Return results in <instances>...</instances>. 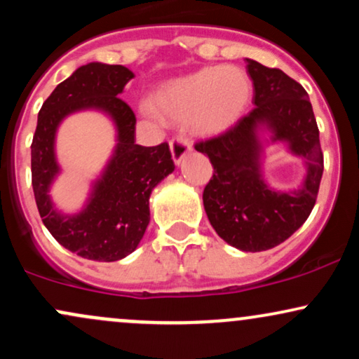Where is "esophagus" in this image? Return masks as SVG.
Instances as JSON below:
<instances>
[{
  "label": "esophagus",
  "instance_id": "34e87169",
  "mask_svg": "<svg viewBox=\"0 0 359 359\" xmlns=\"http://www.w3.org/2000/svg\"><path fill=\"white\" fill-rule=\"evenodd\" d=\"M192 150V145L191 142H189L187 138L182 137V135H179V137H174L170 140V151H172V158H174V162L179 165L180 162L184 160V156L189 154V151Z\"/></svg>",
  "mask_w": 359,
  "mask_h": 359
}]
</instances>
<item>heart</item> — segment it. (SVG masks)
<instances>
[{"instance_id": "obj_1", "label": "heart", "mask_w": 359, "mask_h": 359, "mask_svg": "<svg viewBox=\"0 0 359 359\" xmlns=\"http://www.w3.org/2000/svg\"><path fill=\"white\" fill-rule=\"evenodd\" d=\"M251 94L253 84L243 69L204 67L167 82L155 94L154 106L172 121H189L199 135H217L243 116Z\"/></svg>"}]
</instances>
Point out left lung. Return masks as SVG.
<instances>
[{
    "mask_svg": "<svg viewBox=\"0 0 359 359\" xmlns=\"http://www.w3.org/2000/svg\"><path fill=\"white\" fill-rule=\"evenodd\" d=\"M253 81L255 108L228 131L196 143L214 167L203 201L209 222L228 245L241 251H265L290 238L314 208L324 170L319 128L306 89L280 69L246 59ZM265 129L271 141L285 142L304 158L306 177L299 189L275 191L262 179Z\"/></svg>",
    "mask_w": 359,
    "mask_h": 359,
    "instance_id": "left-lung-1",
    "label": "left lung"
}]
</instances>
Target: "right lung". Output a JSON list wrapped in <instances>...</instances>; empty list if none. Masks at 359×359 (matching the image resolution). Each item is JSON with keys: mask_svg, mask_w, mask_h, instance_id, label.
<instances>
[{"mask_svg": "<svg viewBox=\"0 0 359 359\" xmlns=\"http://www.w3.org/2000/svg\"><path fill=\"white\" fill-rule=\"evenodd\" d=\"M133 77L123 65H82L43 102L32 142V185L45 228L64 248L94 262H118L137 250L150 222V194L175 168L168 143L142 147L135 142L137 118L118 97ZM86 109L101 110L114 119L118 143L85 209L64 215L48 194L60 171L56 128L69 114Z\"/></svg>", "mask_w": 359, "mask_h": 359, "instance_id": "1", "label": "right lung"}]
</instances>
